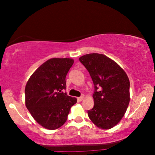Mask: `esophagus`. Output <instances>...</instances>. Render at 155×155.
<instances>
[{
  "label": "esophagus",
  "mask_w": 155,
  "mask_h": 155,
  "mask_svg": "<svg viewBox=\"0 0 155 155\" xmlns=\"http://www.w3.org/2000/svg\"><path fill=\"white\" fill-rule=\"evenodd\" d=\"M77 99H78V101H82L84 99V96H82L78 97V98Z\"/></svg>",
  "instance_id": "esophagus-1"
}]
</instances>
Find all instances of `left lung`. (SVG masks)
<instances>
[{
    "instance_id": "left-lung-1",
    "label": "left lung",
    "mask_w": 155,
    "mask_h": 155,
    "mask_svg": "<svg viewBox=\"0 0 155 155\" xmlns=\"http://www.w3.org/2000/svg\"><path fill=\"white\" fill-rule=\"evenodd\" d=\"M94 85V107L87 111L94 124L102 129L115 127L124 115L130 101V82L120 65L98 53L81 57Z\"/></svg>"
}]
</instances>
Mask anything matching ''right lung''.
<instances>
[{
	"mask_svg": "<svg viewBox=\"0 0 155 155\" xmlns=\"http://www.w3.org/2000/svg\"><path fill=\"white\" fill-rule=\"evenodd\" d=\"M74 60L52 58L41 65L27 81L25 104L35 121L49 130L57 129L66 122L77 98L67 95L65 77Z\"/></svg>",
	"mask_w": 155,
	"mask_h": 155,
	"instance_id": "add662e5",
	"label": "right lung"
}]
</instances>
